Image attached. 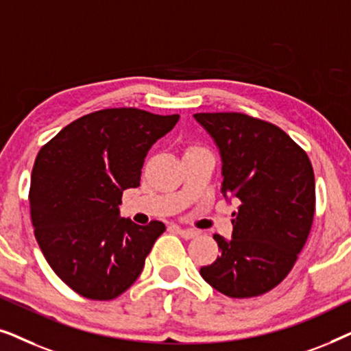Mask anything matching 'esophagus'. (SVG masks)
Instances as JSON below:
<instances>
[{
  "label": "esophagus",
  "mask_w": 351,
  "mask_h": 351,
  "mask_svg": "<svg viewBox=\"0 0 351 351\" xmlns=\"http://www.w3.org/2000/svg\"><path fill=\"white\" fill-rule=\"evenodd\" d=\"M177 233L180 234L182 238H185V239H191V238H195V237H198V232H196V230H191V228H180V227H177Z\"/></svg>",
  "instance_id": "34e87169"
}]
</instances>
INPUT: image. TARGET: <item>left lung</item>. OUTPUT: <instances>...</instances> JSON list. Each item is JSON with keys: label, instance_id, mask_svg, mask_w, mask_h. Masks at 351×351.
<instances>
[{"label": "left lung", "instance_id": "1", "mask_svg": "<svg viewBox=\"0 0 351 351\" xmlns=\"http://www.w3.org/2000/svg\"><path fill=\"white\" fill-rule=\"evenodd\" d=\"M222 156V193L239 201L233 237L214 234L220 256L201 267L233 299L265 294L294 267L315 217V174L305 150L281 128L244 113H196Z\"/></svg>", "mask_w": 351, "mask_h": 351}]
</instances>
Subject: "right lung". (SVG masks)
<instances>
[{
	"instance_id": "1",
	"label": "right lung",
	"mask_w": 351,
	"mask_h": 351,
	"mask_svg": "<svg viewBox=\"0 0 351 351\" xmlns=\"http://www.w3.org/2000/svg\"><path fill=\"white\" fill-rule=\"evenodd\" d=\"M179 114L105 108L41 147L32 171L35 238L56 275L80 295L112 300L134 285L166 227L119 217L123 191L141 185L143 160Z\"/></svg>"
}]
</instances>
